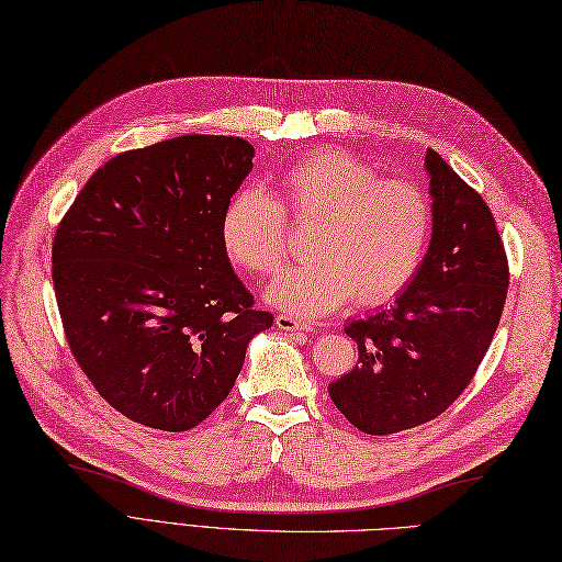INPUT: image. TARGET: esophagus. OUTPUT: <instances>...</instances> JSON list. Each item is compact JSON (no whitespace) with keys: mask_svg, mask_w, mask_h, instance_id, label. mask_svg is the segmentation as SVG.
<instances>
[{"mask_svg":"<svg viewBox=\"0 0 562 562\" xmlns=\"http://www.w3.org/2000/svg\"><path fill=\"white\" fill-rule=\"evenodd\" d=\"M277 326H279L281 330H285V333H310V330H314L312 323L297 321V318L288 316V314H279V316H277Z\"/></svg>","mask_w":562,"mask_h":562,"instance_id":"34e87169","label":"esophagus"}]
</instances>
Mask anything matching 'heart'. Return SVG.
Segmentation results:
<instances>
[{
  "label": "heart",
  "instance_id": "obj_1",
  "mask_svg": "<svg viewBox=\"0 0 562 562\" xmlns=\"http://www.w3.org/2000/svg\"><path fill=\"white\" fill-rule=\"evenodd\" d=\"M285 215L318 220L312 262L281 271L267 300L288 316L314 318L353 295L382 304L403 293L427 258L434 203L413 180L382 178L378 168L339 149H321L279 176V199L260 187L236 192L220 223L227 258L269 274L288 252Z\"/></svg>",
  "mask_w": 562,
  "mask_h": 562
}]
</instances>
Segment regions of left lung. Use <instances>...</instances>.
<instances>
[{
    "label": "left lung",
    "instance_id": "8db88e82",
    "mask_svg": "<svg viewBox=\"0 0 562 562\" xmlns=\"http://www.w3.org/2000/svg\"><path fill=\"white\" fill-rule=\"evenodd\" d=\"M434 234L417 277L389 310L349 321L359 366L328 386L337 411L370 436L398 434L446 413L495 337L508 262L483 196L443 157L424 159Z\"/></svg>",
    "mask_w": 562,
    "mask_h": 562
}]
</instances>
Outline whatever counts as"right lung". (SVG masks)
Instances as JSON below:
<instances>
[{
  "label": "right lung",
  "mask_w": 562,
  "mask_h": 562,
  "mask_svg": "<svg viewBox=\"0 0 562 562\" xmlns=\"http://www.w3.org/2000/svg\"><path fill=\"white\" fill-rule=\"evenodd\" d=\"M252 157L234 135L124 151L58 225L50 262L67 345L98 394L145 427L194 429L274 323L252 307L220 241Z\"/></svg>",
  "instance_id": "add662e5"
}]
</instances>
